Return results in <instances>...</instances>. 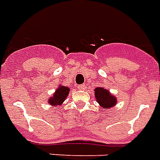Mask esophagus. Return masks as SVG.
<instances>
[{
    "instance_id": "1",
    "label": "esophagus",
    "mask_w": 160,
    "mask_h": 160,
    "mask_svg": "<svg viewBox=\"0 0 160 160\" xmlns=\"http://www.w3.org/2000/svg\"><path fill=\"white\" fill-rule=\"evenodd\" d=\"M86 88V85L85 84H82L78 86V89L79 90H84Z\"/></svg>"
}]
</instances>
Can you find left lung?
Returning a JSON list of instances; mask_svg holds the SVG:
<instances>
[{"label":"left lung","instance_id":"obj_1","mask_svg":"<svg viewBox=\"0 0 160 160\" xmlns=\"http://www.w3.org/2000/svg\"><path fill=\"white\" fill-rule=\"evenodd\" d=\"M94 91L97 101L104 109L112 107L116 104V98L110 94L107 89H104L103 88H96Z\"/></svg>","mask_w":160,"mask_h":160}]
</instances>
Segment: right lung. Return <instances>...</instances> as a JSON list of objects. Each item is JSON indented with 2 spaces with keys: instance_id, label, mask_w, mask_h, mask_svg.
Listing matches in <instances>:
<instances>
[{
  "instance_id": "1",
  "label": "right lung",
  "mask_w": 160,
  "mask_h": 160,
  "mask_svg": "<svg viewBox=\"0 0 160 160\" xmlns=\"http://www.w3.org/2000/svg\"><path fill=\"white\" fill-rule=\"evenodd\" d=\"M68 93H69L68 88L60 86L58 89L56 90V93L53 94L52 98H50L49 103L54 106L55 105H61L66 99Z\"/></svg>"
}]
</instances>
